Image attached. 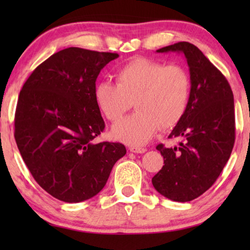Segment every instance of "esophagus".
<instances>
[{"instance_id":"obj_1","label":"esophagus","mask_w":250,"mask_h":250,"mask_svg":"<svg viewBox=\"0 0 250 250\" xmlns=\"http://www.w3.org/2000/svg\"><path fill=\"white\" fill-rule=\"evenodd\" d=\"M129 151L134 153H145L146 149L142 148V146H129Z\"/></svg>"}]
</instances>
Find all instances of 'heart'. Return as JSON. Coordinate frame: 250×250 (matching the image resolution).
I'll use <instances>...</instances> for the list:
<instances>
[{
  "instance_id": "obj_1",
  "label": "heart",
  "mask_w": 250,
  "mask_h": 250,
  "mask_svg": "<svg viewBox=\"0 0 250 250\" xmlns=\"http://www.w3.org/2000/svg\"><path fill=\"white\" fill-rule=\"evenodd\" d=\"M115 80L116 84L99 83L94 100L104 117L112 123L122 119L134 101V114L112 128V135L127 145H145L159 127L175 126L187 110L191 81L182 67L135 58L116 71Z\"/></svg>"
}]
</instances>
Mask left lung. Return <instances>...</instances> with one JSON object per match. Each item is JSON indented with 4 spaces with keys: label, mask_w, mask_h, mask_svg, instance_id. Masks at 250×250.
I'll return each instance as SVG.
<instances>
[{
    "label": "left lung",
    "mask_w": 250,
    "mask_h": 250,
    "mask_svg": "<svg viewBox=\"0 0 250 250\" xmlns=\"http://www.w3.org/2000/svg\"><path fill=\"white\" fill-rule=\"evenodd\" d=\"M157 52H182L190 71L189 104L168 138L179 146H157L163 168L152 186L164 197L186 203L201 196L215 183L233 149L234 101L224 75L189 42H179Z\"/></svg>",
    "instance_id": "obj_1"
}]
</instances>
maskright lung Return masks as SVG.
Segmentation results:
<instances>
[{
  "instance_id": "add662e5",
  "label": "right lung",
  "mask_w": 250,
  "mask_h": 250,
  "mask_svg": "<svg viewBox=\"0 0 250 250\" xmlns=\"http://www.w3.org/2000/svg\"><path fill=\"white\" fill-rule=\"evenodd\" d=\"M118 57L68 47L36 67L20 91L15 115L20 155L40 187L64 203L100 192L126 153L122 143L94 142L104 129L95 81Z\"/></svg>"
}]
</instances>
